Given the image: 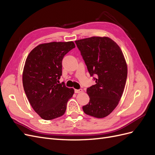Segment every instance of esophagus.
<instances>
[{"label":"esophagus","mask_w":155,"mask_h":155,"mask_svg":"<svg viewBox=\"0 0 155 155\" xmlns=\"http://www.w3.org/2000/svg\"><path fill=\"white\" fill-rule=\"evenodd\" d=\"M74 92H75V93H81V92H83V89H81V88H79V89H75L74 90Z\"/></svg>","instance_id":"esophagus-1"}]
</instances>
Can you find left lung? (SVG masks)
Segmentation results:
<instances>
[{"instance_id":"8db88e82","label":"left lung","mask_w":155,"mask_h":155,"mask_svg":"<svg viewBox=\"0 0 155 155\" xmlns=\"http://www.w3.org/2000/svg\"><path fill=\"white\" fill-rule=\"evenodd\" d=\"M96 84L87 88L90 97L83 107L85 114L97 118L110 114L123 94L127 67L119 46L109 37H92L75 41Z\"/></svg>"}]
</instances>
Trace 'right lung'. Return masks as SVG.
<instances>
[{
	"instance_id": "add662e5",
	"label": "right lung",
	"mask_w": 155,
	"mask_h": 155,
	"mask_svg": "<svg viewBox=\"0 0 155 155\" xmlns=\"http://www.w3.org/2000/svg\"><path fill=\"white\" fill-rule=\"evenodd\" d=\"M76 46L74 42L39 45L28 56L22 74L23 87L34 110L41 118L50 120L63 116L73 88L59 83L64 56Z\"/></svg>"
}]
</instances>
